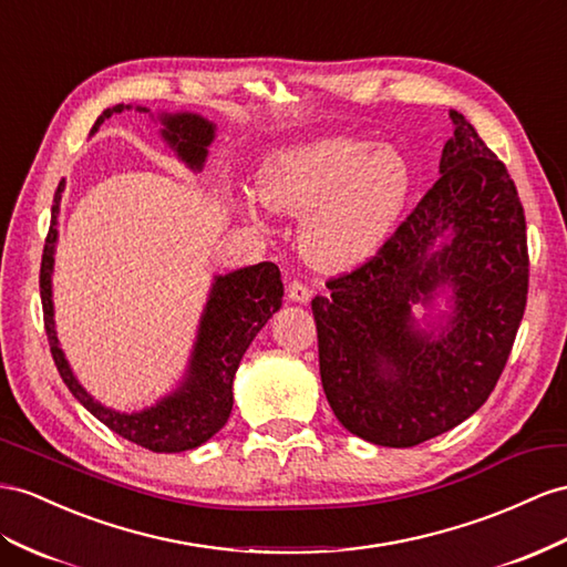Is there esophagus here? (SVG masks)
<instances>
[{
  "instance_id": "1",
  "label": "esophagus",
  "mask_w": 567,
  "mask_h": 567,
  "mask_svg": "<svg viewBox=\"0 0 567 567\" xmlns=\"http://www.w3.org/2000/svg\"><path fill=\"white\" fill-rule=\"evenodd\" d=\"M287 299L289 301H295V303H309V299H311V289L309 287H303L301 282H289L287 285Z\"/></svg>"
}]
</instances>
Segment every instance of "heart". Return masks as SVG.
<instances>
[{
  "label": "heart",
  "instance_id": "1",
  "mask_svg": "<svg viewBox=\"0 0 567 567\" xmlns=\"http://www.w3.org/2000/svg\"><path fill=\"white\" fill-rule=\"evenodd\" d=\"M412 192L408 159L390 145L323 136L272 151L256 196L272 213L301 215L297 241L321 272L364 266L393 235Z\"/></svg>",
  "mask_w": 567,
  "mask_h": 567
}]
</instances>
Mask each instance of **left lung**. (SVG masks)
Returning a JSON list of instances; mask_svg holds the SVG:
<instances>
[{"instance_id": "1", "label": "left lung", "mask_w": 567, "mask_h": 567, "mask_svg": "<svg viewBox=\"0 0 567 567\" xmlns=\"http://www.w3.org/2000/svg\"><path fill=\"white\" fill-rule=\"evenodd\" d=\"M450 120L439 182L369 264L311 301L326 398L373 445L412 447L470 419L496 388L525 313L517 188L476 128L457 110ZM419 306L422 322L411 313Z\"/></svg>"}]
</instances>
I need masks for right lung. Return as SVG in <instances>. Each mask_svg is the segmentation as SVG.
<instances>
[{
    "mask_svg": "<svg viewBox=\"0 0 567 567\" xmlns=\"http://www.w3.org/2000/svg\"><path fill=\"white\" fill-rule=\"evenodd\" d=\"M132 110V105H114L100 114L91 136L103 126L112 114H122ZM136 112L148 114V107L136 105ZM159 124V138L167 143V148L177 155L182 163L200 172L206 165L208 148L215 141V124L196 112H157L153 117ZM64 192V179L56 186L52 223L45 239V251H42L40 266V297L42 313H45V330L50 340V352L60 371L62 381L71 390L85 410H89L97 422H103L122 439L132 441L141 447H148L153 453H182V450H194L210 441L220 431L235 404L231 395V383L239 369V361L249 344L258 336L275 311L282 307V280L280 270L275 264L246 266L225 275H215L208 301L203 307L196 340L188 357L186 371L177 388L159 398L151 408L136 412H120L105 408L103 402L95 400L85 390L76 373L71 371L64 350L56 338L54 326V301H52V275H54V251L56 239H60V203Z\"/></svg>",
    "mask_w": 567,
    "mask_h": 567,
    "instance_id": "add662e5",
    "label": "right lung"
}]
</instances>
